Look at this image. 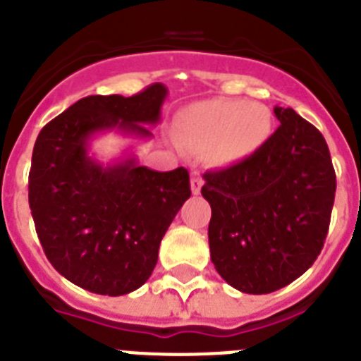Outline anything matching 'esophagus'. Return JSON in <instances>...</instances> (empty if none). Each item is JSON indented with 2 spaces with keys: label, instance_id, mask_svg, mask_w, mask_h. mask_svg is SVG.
Segmentation results:
<instances>
[{
  "label": "esophagus",
  "instance_id": "esophagus-1",
  "mask_svg": "<svg viewBox=\"0 0 361 361\" xmlns=\"http://www.w3.org/2000/svg\"><path fill=\"white\" fill-rule=\"evenodd\" d=\"M202 184H204L202 177L197 173L193 175V177H191V193H193V195H199L200 190H202Z\"/></svg>",
  "mask_w": 361,
  "mask_h": 361
}]
</instances>
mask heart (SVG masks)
I'll return each instance as SVG.
<instances>
[{
    "instance_id": "b5f03b06",
    "label": "heart",
    "mask_w": 361,
    "mask_h": 361,
    "mask_svg": "<svg viewBox=\"0 0 361 361\" xmlns=\"http://www.w3.org/2000/svg\"><path fill=\"white\" fill-rule=\"evenodd\" d=\"M271 111L262 103L209 99L190 104L178 116V132L191 148L208 153L215 166L250 159L271 135Z\"/></svg>"
}]
</instances>
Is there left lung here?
<instances>
[{"instance_id": "1", "label": "left lung", "mask_w": 361, "mask_h": 361, "mask_svg": "<svg viewBox=\"0 0 361 361\" xmlns=\"http://www.w3.org/2000/svg\"><path fill=\"white\" fill-rule=\"evenodd\" d=\"M275 116L280 126L255 155L202 175L212 262L247 295L279 291L312 266L336 191L324 135L293 108Z\"/></svg>"}]
</instances>
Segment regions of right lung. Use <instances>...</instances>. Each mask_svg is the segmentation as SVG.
Instances as JSON below:
<instances>
[{"label": "right lung", "mask_w": 361, "mask_h": 361, "mask_svg": "<svg viewBox=\"0 0 361 361\" xmlns=\"http://www.w3.org/2000/svg\"><path fill=\"white\" fill-rule=\"evenodd\" d=\"M166 95L162 82L132 97L90 95L50 121L34 145L28 204L44 255L59 275L95 295L141 288L191 195L188 170H149L133 146L106 164L90 153L106 132L152 139L148 126L161 121Z\"/></svg>", "instance_id": "right-lung-1"}]
</instances>
